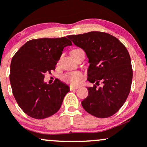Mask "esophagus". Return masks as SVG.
I'll use <instances>...</instances> for the list:
<instances>
[{
    "label": "esophagus",
    "mask_w": 147,
    "mask_h": 147,
    "mask_svg": "<svg viewBox=\"0 0 147 147\" xmlns=\"http://www.w3.org/2000/svg\"><path fill=\"white\" fill-rule=\"evenodd\" d=\"M79 86H74V85H70L69 86V88H70L71 90H76V89L79 88Z\"/></svg>",
    "instance_id": "34e87169"
}]
</instances>
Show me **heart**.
I'll list each match as a JSON object with an SVG mask.
<instances>
[{"label":"heart","instance_id":"heart-1","mask_svg":"<svg viewBox=\"0 0 147 147\" xmlns=\"http://www.w3.org/2000/svg\"><path fill=\"white\" fill-rule=\"evenodd\" d=\"M79 50V49H77ZM83 76V74L82 72L80 71H73V72H69L67 73H65L62 79L63 81L70 83L72 84H77L80 82Z\"/></svg>","mask_w":147,"mask_h":147}]
</instances>
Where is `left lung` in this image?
Segmentation results:
<instances>
[{
  "label": "left lung",
  "instance_id": "obj_1",
  "mask_svg": "<svg viewBox=\"0 0 147 147\" xmlns=\"http://www.w3.org/2000/svg\"><path fill=\"white\" fill-rule=\"evenodd\" d=\"M68 38L85 52L88 58V96L81 102L85 111L99 118L115 115L129 94L132 81L131 58L126 47L115 37L92 31ZM101 81L102 87H97Z\"/></svg>",
  "mask_w": 147,
  "mask_h": 147
}]
</instances>
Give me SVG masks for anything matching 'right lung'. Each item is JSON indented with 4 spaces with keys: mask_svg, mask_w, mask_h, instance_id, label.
<instances>
[{
    "mask_svg": "<svg viewBox=\"0 0 147 147\" xmlns=\"http://www.w3.org/2000/svg\"><path fill=\"white\" fill-rule=\"evenodd\" d=\"M70 40L60 38H40L28 41L11 60L10 82L13 96L28 116L45 119L60 109L69 87L59 80L52 84L44 81L47 72L55 69L64 47Z\"/></svg>",
    "mask_w": 147,
    "mask_h": 147,
    "instance_id": "add662e5",
    "label": "right lung"
}]
</instances>
